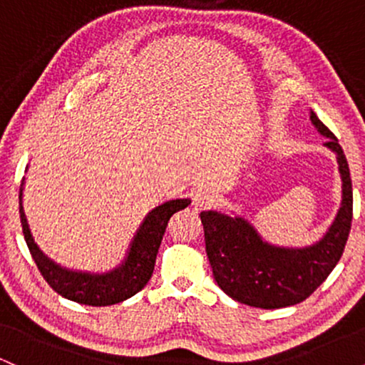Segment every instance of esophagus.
<instances>
[{"label": "esophagus", "mask_w": 365, "mask_h": 365, "mask_svg": "<svg viewBox=\"0 0 365 365\" xmlns=\"http://www.w3.org/2000/svg\"><path fill=\"white\" fill-rule=\"evenodd\" d=\"M212 204H215V195H212L209 190L200 188V190H195L194 194H192V207H194L195 211L211 207Z\"/></svg>", "instance_id": "34e87169"}]
</instances>
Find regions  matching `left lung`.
Instances as JSON below:
<instances>
[{
	"mask_svg": "<svg viewBox=\"0 0 365 365\" xmlns=\"http://www.w3.org/2000/svg\"><path fill=\"white\" fill-rule=\"evenodd\" d=\"M324 145L336 154L341 177V206L328 232L316 244L293 249L262 240L245 217L202 211L206 252L217 287L237 302L279 309L304 302L340 261L351 226L354 194L349 163L333 132L311 111Z\"/></svg>",
	"mask_w": 365,
	"mask_h": 365,
	"instance_id": "obj_1",
	"label": "left lung"
}]
</instances>
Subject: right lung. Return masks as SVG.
I'll list each match as a JSON object with an SVG mask.
<instances>
[{
    "mask_svg": "<svg viewBox=\"0 0 365 365\" xmlns=\"http://www.w3.org/2000/svg\"><path fill=\"white\" fill-rule=\"evenodd\" d=\"M24 182L25 178L22 180L19 194L20 221H22L24 237L32 259L54 292L73 302L92 305V307H104V305L123 302L148 284L153 276L159 245H161L170 217L190 204V199H175L154 207L153 211L148 212V216L144 217L139 230L133 235L127 257L121 261L118 267L106 271V273H86V271H75L60 266L53 259H49L36 244L22 206Z\"/></svg>",
    "mask_w": 365,
    "mask_h": 365,
    "instance_id": "right-lung-1",
    "label": "right lung"
}]
</instances>
